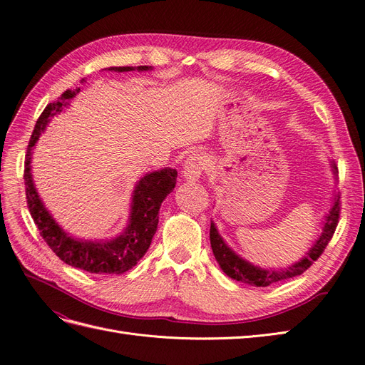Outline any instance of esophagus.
I'll use <instances>...</instances> for the list:
<instances>
[{"instance_id": "34e87169", "label": "esophagus", "mask_w": 365, "mask_h": 365, "mask_svg": "<svg viewBox=\"0 0 365 365\" xmlns=\"http://www.w3.org/2000/svg\"><path fill=\"white\" fill-rule=\"evenodd\" d=\"M207 167V158L203 153H192L187 156L185 160V170H183V178L190 182L198 180V178Z\"/></svg>"}]
</instances>
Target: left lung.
Masks as SVG:
<instances>
[{
	"label": "left lung",
	"mask_w": 365,
	"mask_h": 365,
	"mask_svg": "<svg viewBox=\"0 0 365 365\" xmlns=\"http://www.w3.org/2000/svg\"><path fill=\"white\" fill-rule=\"evenodd\" d=\"M331 165H332L334 174L339 173V168H336L334 162ZM340 206H341L340 197H336V200L334 201V206L327 215L325 225H323L322 233L316 240V244L304 255V259H301L298 263H294L289 267L279 269V271H277V269H271V271H269V269H262L259 266L251 264L250 262L239 257L230 247H227V244L220 236L217 227H215L213 222H210V245H212L215 259H217L221 269L228 277L255 287H267L271 284H275L278 281H284L293 277H298L304 274L307 269L320 257L322 252L325 251L327 245L329 244V240L334 236L335 228L339 225Z\"/></svg>",
	"instance_id": "left-lung-1"
}]
</instances>
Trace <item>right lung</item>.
<instances>
[{
    "label": "right lung",
    "mask_w": 365,
    "mask_h": 365,
    "mask_svg": "<svg viewBox=\"0 0 365 365\" xmlns=\"http://www.w3.org/2000/svg\"><path fill=\"white\" fill-rule=\"evenodd\" d=\"M135 69L150 71L152 66L108 67V71L114 72H130ZM78 93L79 88L66 90L57 102L46 105L43 113L36 121L25 155L24 179L26 205H29L40 236L66 264L79 267L90 274H123L137 264L150 247L158 228L160 205L174 190L178 171L164 168L147 173L137 183L132 195L129 224L120 236L110 240H83L67 235L51 217V213L46 210L36 191L31 175V155L34 144L37 143L40 133L46 129L51 118L60 114Z\"/></svg>",
    "instance_id": "obj_1"
}]
</instances>
